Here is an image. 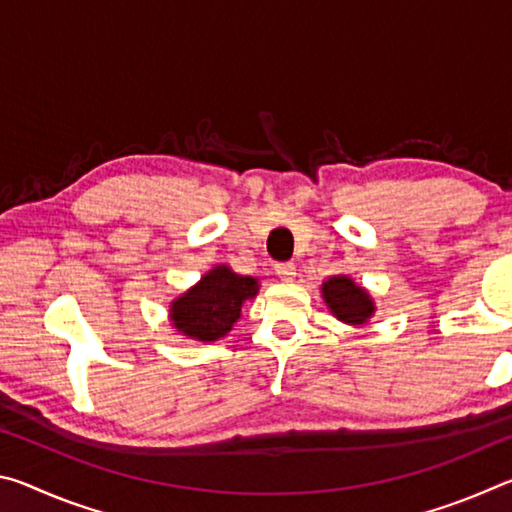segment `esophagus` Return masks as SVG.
<instances>
[{"mask_svg":"<svg viewBox=\"0 0 512 512\" xmlns=\"http://www.w3.org/2000/svg\"><path fill=\"white\" fill-rule=\"evenodd\" d=\"M275 273H277V277H282L284 282H291L293 277H296V264H291V262L275 264Z\"/></svg>","mask_w":512,"mask_h":512,"instance_id":"34e87169","label":"esophagus"}]
</instances>
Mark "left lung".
Returning <instances> with one entry per match:
<instances>
[{"instance_id":"obj_1","label":"left lung","mask_w":512,"mask_h":512,"mask_svg":"<svg viewBox=\"0 0 512 512\" xmlns=\"http://www.w3.org/2000/svg\"><path fill=\"white\" fill-rule=\"evenodd\" d=\"M323 298L332 314L348 325H363L375 314V302L366 289L354 284L348 275H334L323 282Z\"/></svg>"}]
</instances>
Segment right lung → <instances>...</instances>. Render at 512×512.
Returning <instances> with one entry per match:
<instances>
[{"label": "right lung", "mask_w": 512, "mask_h": 512, "mask_svg": "<svg viewBox=\"0 0 512 512\" xmlns=\"http://www.w3.org/2000/svg\"><path fill=\"white\" fill-rule=\"evenodd\" d=\"M259 284L255 277L237 275L230 266L219 264L201 277V282L171 302L169 318L173 327L189 339L219 341L241 316L246 300L255 298Z\"/></svg>", "instance_id": "right-lung-1"}]
</instances>
